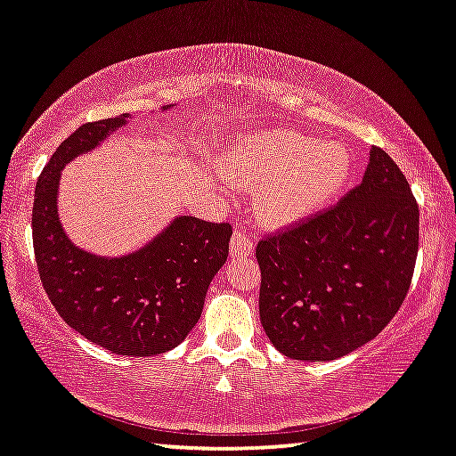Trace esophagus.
<instances>
[{"label":"esophagus","mask_w":456,"mask_h":456,"mask_svg":"<svg viewBox=\"0 0 456 456\" xmlns=\"http://www.w3.org/2000/svg\"><path fill=\"white\" fill-rule=\"evenodd\" d=\"M229 251H231V257L237 259V257H248L254 254V240L245 233V231L237 229L233 233V240H231L229 245Z\"/></svg>","instance_id":"obj_1"}]
</instances>
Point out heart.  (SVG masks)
Segmentation results:
<instances>
[{
    "label": "heart",
    "mask_w": 456,
    "mask_h": 456,
    "mask_svg": "<svg viewBox=\"0 0 456 456\" xmlns=\"http://www.w3.org/2000/svg\"><path fill=\"white\" fill-rule=\"evenodd\" d=\"M223 172L231 184L257 192V215L265 223L292 225L322 211L343 192L353 156L338 142L278 129L235 140Z\"/></svg>",
    "instance_id": "b5f03b06"
}]
</instances>
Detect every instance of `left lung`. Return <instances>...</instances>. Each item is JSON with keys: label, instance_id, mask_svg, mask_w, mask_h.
<instances>
[{"label": "left lung", "instance_id": "1", "mask_svg": "<svg viewBox=\"0 0 456 456\" xmlns=\"http://www.w3.org/2000/svg\"><path fill=\"white\" fill-rule=\"evenodd\" d=\"M418 205L397 164L371 148L361 184L327 211L257 243L259 319L296 361H332L370 343L406 298Z\"/></svg>", "mask_w": 456, "mask_h": 456}]
</instances>
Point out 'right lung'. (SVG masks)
<instances>
[{
  "instance_id": "right-lung-1",
  "label": "right lung",
  "mask_w": 456,
  "mask_h": 456,
  "mask_svg": "<svg viewBox=\"0 0 456 456\" xmlns=\"http://www.w3.org/2000/svg\"><path fill=\"white\" fill-rule=\"evenodd\" d=\"M127 118L85 124L56 148L36 183L32 240L42 286L62 321L107 351L150 357L175 349L199 322L233 229L184 215L124 257H101L72 245L56 211L61 170Z\"/></svg>"
}]
</instances>
